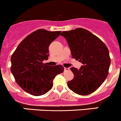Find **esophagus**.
Instances as JSON below:
<instances>
[{
    "label": "esophagus",
    "instance_id": "1",
    "mask_svg": "<svg viewBox=\"0 0 121 121\" xmlns=\"http://www.w3.org/2000/svg\"><path fill=\"white\" fill-rule=\"evenodd\" d=\"M70 70L69 68H67V67H64V71H69Z\"/></svg>",
    "mask_w": 121,
    "mask_h": 121
}]
</instances>
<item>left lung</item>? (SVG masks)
Masks as SVG:
<instances>
[{
    "label": "left lung",
    "mask_w": 121,
    "mask_h": 121,
    "mask_svg": "<svg viewBox=\"0 0 121 121\" xmlns=\"http://www.w3.org/2000/svg\"><path fill=\"white\" fill-rule=\"evenodd\" d=\"M61 36L67 40L72 57L83 64L79 70L70 69L74 78L67 82L69 88L81 95L92 93L109 74L110 58L108 47L97 36L82 28L63 31Z\"/></svg>",
    "instance_id": "obj_1"
}]
</instances>
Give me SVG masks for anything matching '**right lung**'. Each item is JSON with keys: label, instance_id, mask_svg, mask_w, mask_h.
Segmentation results:
<instances>
[{"label": "right lung", "instance_id": "right-lung-1", "mask_svg": "<svg viewBox=\"0 0 121 121\" xmlns=\"http://www.w3.org/2000/svg\"><path fill=\"white\" fill-rule=\"evenodd\" d=\"M61 31L39 29L28 35L11 56V71L17 83L26 92L35 96L47 93L53 86V80L64 72L61 65L43 64L48 60L50 44Z\"/></svg>", "mask_w": 121, "mask_h": 121}]
</instances>
